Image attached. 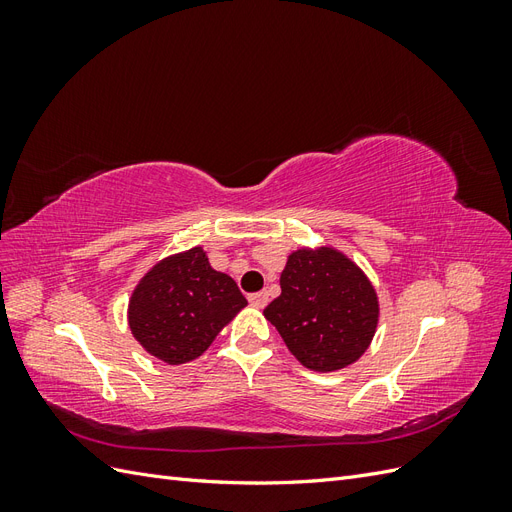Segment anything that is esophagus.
Wrapping results in <instances>:
<instances>
[{
  "label": "esophagus",
  "mask_w": 512,
  "mask_h": 512,
  "mask_svg": "<svg viewBox=\"0 0 512 512\" xmlns=\"http://www.w3.org/2000/svg\"><path fill=\"white\" fill-rule=\"evenodd\" d=\"M250 303H252L254 307L262 309V307H265V305L269 303V294H267V292H256V294H252V297H250Z\"/></svg>",
  "instance_id": "1"
}]
</instances>
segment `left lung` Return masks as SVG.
I'll return each instance as SVG.
<instances>
[{"mask_svg":"<svg viewBox=\"0 0 512 512\" xmlns=\"http://www.w3.org/2000/svg\"><path fill=\"white\" fill-rule=\"evenodd\" d=\"M280 286L265 318L303 367L329 374L361 359L376 335L380 303L352 258L331 245L299 247L288 254Z\"/></svg>","mask_w":512,"mask_h":512,"instance_id":"1","label":"left lung"}]
</instances>
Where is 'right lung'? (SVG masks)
Returning <instances> with one entry per match:
<instances>
[{"instance_id": "obj_1", "label": "right lung", "mask_w": 512, "mask_h": 512, "mask_svg": "<svg viewBox=\"0 0 512 512\" xmlns=\"http://www.w3.org/2000/svg\"><path fill=\"white\" fill-rule=\"evenodd\" d=\"M247 305L230 275L215 271L203 245L170 254L132 290L128 327L151 356L181 365L198 359Z\"/></svg>"}]
</instances>
